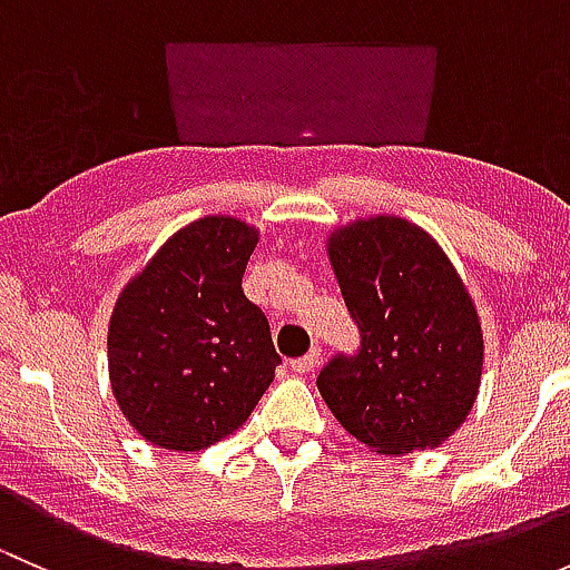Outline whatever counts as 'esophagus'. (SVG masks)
Returning a JSON list of instances; mask_svg holds the SVG:
<instances>
[{"label": "esophagus", "mask_w": 570, "mask_h": 570, "mask_svg": "<svg viewBox=\"0 0 570 570\" xmlns=\"http://www.w3.org/2000/svg\"><path fill=\"white\" fill-rule=\"evenodd\" d=\"M320 355H322V350H320V347H314L312 353H306V355H303V358H295V361H292V370H295V372H303V375H306V372H312L314 366L320 364Z\"/></svg>", "instance_id": "obj_1"}]
</instances>
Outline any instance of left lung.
Wrapping results in <instances>:
<instances>
[{
  "instance_id": "obj_1",
  "label": "left lung",
  "mask_w": 570,
  "mask_h": 570,
  "mask_svg": "<svg viewBox=\"0 0 570 570\" xmlns=\"http://www.w3.org/2000/svg\"><path fill=\"white\" fill-rule=\"evenodd\" d=\"M327 253L361 347L322 366V400L381 455L433 450L480 392L482 331L461 275L430 234L400 217L338 228Z\"/></svg>"
}]
</instances>
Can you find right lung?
Instances as JSON below:
<instances>
[{"label": "right lung", "instance_id": "right-lung-1", "mask_svg": "<svg viewBox=\"0 0 570 570\" xmlns=\"http://www.w3.org/2000/svg\"><path fill=\"white\" fill-rule=\"evenodd\" d=\"M258 232L200 217L126 284L109 320V383L154 446L198 452L239 428L275 377L269 322L243 292Z\"/></svg>", "mask_w": 570, "mask_h": 570}]
</instances>
